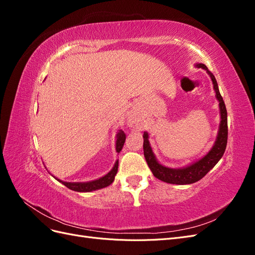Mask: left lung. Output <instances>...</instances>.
I'll return each mask as SVG.
<instances>
[{
	"mask_svg": "<svg viewBox=\"0 0 255 255\" xmlns=\"http://www.w3.org/2000/svg\"><path fill=\"white\" fill-rule=\"evenodd\" d=\"M198 68H203L210 74L211 79L214 84V89L216 92V97L219 101V107H220V115H221V121H220V127H219V132L217 139L215 141V144L212 148V150L208 152L206 155L201 158L200 160L196 161L195 164L190 166H187L185 168L180 169H172V168H167L163 165H160L156 160L155 156L152 152V149L149 143L148 139V133H143V154L146 160V164H148L149 168L151 169L152 173L154 176L157 177L158 180L170 183V184H191L198 182L201 180L206 173L214 168V166L218 163L219 159L222 157L223 153L226 151L227 148V142H228V114L227 109L225 105V101L220 95L219 89H218V84L216 81L214 74L208 71V69L203 64H198Z\"/></svg>",
	"mask_w": 255,
	"mask_h": 255,
	"instance_id": "8db88e82",
	"label": "left lung"
}]
</instances>
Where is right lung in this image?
<instances>
[{"mask_svg":"<svg viewBox=\"0 0 255 255\" xmlns=\"http://www.w3.org/2000/svg\"><path fill=\"white\" fill-rule=\"evenodd\" d=\"M126 141V134L123 130H119V133L117 134V141H116V150L119 153L122 150V146L125 144ZM118 171V159L116 161V164L114 166V168L112 169V171L107 173L106 175H104L103 177H100L99 180H95L91 182H87V183H68V182H63L66 187H68L69 189L74 190V191H80V192H87V191H92V190H97L100 188H104L106 186L111 185L114 180H115V175Z\"/></svg>","mask_w":255,"mask_h":255,"instance_id":"obj_1","label":"right lung"}]
</instances>
